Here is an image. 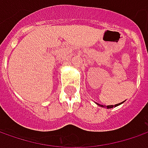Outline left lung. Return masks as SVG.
I'll return each instance as SVG.
<instances>
[{
	"instance_id": "8db88e82",
	"label": "left lung",
	"mask_w": 148,
	"mask_h": 148,
	"mask_svg": "<svg viewBox=\"0 0 148 148\" xmlns=\"http://www.w3.org/2000/svg\"><path fill=\"white\" fill-rule=\"evenodd\" d=\"M124 101H123V102H121V103H119V104H116V105H99V104H98V103H96V105H98L99 106H100V107H103V108H107V109H111V108H114V107H116V106H119V105H120L121 104H123Z\"/></svg>"
}]
</instances>
